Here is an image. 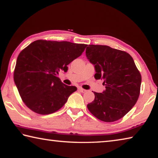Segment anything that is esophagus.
Listing matches in <instances>:
<instances>
[{"mask_svg": "<svg viewBox=\"0 0 158 158\" xmlns=\"http://www.w3.org/2000/svg\"><path fill=\"white\" fill-rule=\"evenodd\" d=\"M79 90L80 92H81V93H85V92H86V90H85V89H82V88H79Z\"/></svg>", "mask_w": 158, "mask_h": 158, "instance_id": "obj_1", "label": "esophagus"}]
</instances>
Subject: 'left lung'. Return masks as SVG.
I'll list each match as a JSON object with an SVG mask.
<instances>
[{
    "label": "left lung",
    "mask_w": 158,
    "mask_h": 158,
    "mask_svg": "<svg viewBox=\"0 0 158 158\" xmlns=\"http://www.w3.org/2000/svg\"><path fill=\"white\" fill-rule=\"evenodd\" d=\"M85 55L95 65V79H102L106 89L94 92L88 104L90 113L104 122H114L129 112L139 98L141 76L129 53L106 45L90 44Z\"/></svg>",
    "instance_id": "8db88e82"
}]
</instances>
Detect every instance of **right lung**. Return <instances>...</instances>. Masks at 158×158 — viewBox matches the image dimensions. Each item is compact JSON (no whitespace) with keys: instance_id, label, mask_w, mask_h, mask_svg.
I'll return each mask as SVG.
<instances>
[{"instance_id":"add662e5","label":"right lung","mask_w":158,"mask_h":158,"mask_svg":"<svg viewBox=\"0 0 158 158\" xmlns=\"http://www.w3.org/2000/svg\"><path fill=\"white\" fill-rule=\"evenodd\" d=\"M87 44L39 40L19 54L14 81L21 99L32 111L50 114L62 107L77 87L64 84L58 75L82 54Z\"/></svg>"}]
</instances>
